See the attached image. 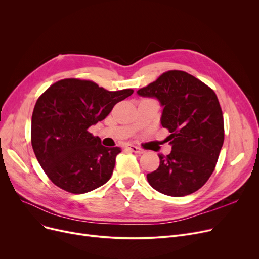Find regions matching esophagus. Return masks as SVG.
Instances as JSON below:
<instances>
[{
	"mask_svg": "<svg viewBox=\"0 0 259 259\" xmlns=\"http://www.w3.org/2000/svg\"><path fill=\"white\" fill-rule=\"evenodd\" d=\"M126 148H127V149H129L130 151H132V152H134V153H138V154H143V153L145 152L142 148H140V147H138V146L127 145V146H126Z\"/></svg>",
	"mask_w": 259,
	"mask_h": 259,
	"instance_id": "1",
	"label": "esophagus"
}]
</instances>
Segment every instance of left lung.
Wrapping results in <instances>:
<instances>
[{
	"label": "left lung",
	"mask_w": 259,
	"mask_h": 259,
	"mask_svg": "<svg viewBox=\"0 0 259 259\" xmlns=\"http://www.w3.org/2000/svg\"><path fill=\"white\" fill-rule=\"evenodd\" d=\"M156 98L164 107L160 122L171 133V153L158 155L159 167L147 174L156 191L169 196L189 195L207 183L225 139L223 111L215 92L195 76L181 70L162 73L138 90Z\"/></svg>",
	"instance_id": "8db88e82"
}]
</instances>
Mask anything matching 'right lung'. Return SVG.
I'll list each match as a JSON object with an SVG mask.
<instances>
[{
  "label": "right lung",
  "mask_w": 259,
  "mask_h": 259,
  "mask_svg": "<svg viewBox=\"0 0 259 259\" xmlns=\"http://www.w3.org/2000/svg\"><path fill=\"white\" fill-rule=\"evenodd\" d=\"M132 89L108 91L92 80L65 78L37 99L31 118V145L49 180L83 194L110 180L119 147L107 148L88 131Z\"/></svg>",
  "instance_id": "right-lung-1"
}]
</instances>
